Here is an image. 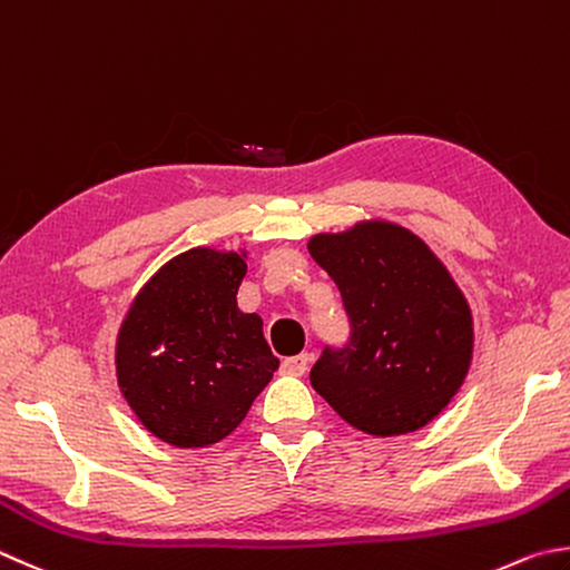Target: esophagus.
I'll use <instances>...</instances> for the list:
<instances>
[{
  "mask_svg": "<svg viewBox=\"0 0 570 570\" xmlns=\"http://www.w3.org/2000/svg\"><path fill=\"white\" fill-rule=\"evenodd\" d=\"M307 354H295V357H287L283 360V372L285 374H293V377H303L307 372Z\"/></svg>",
  "mask_w": 570,
  "mask_h": 570,
  "instance_id": "esophagus-1",
  "label": "esophagus"
}]
</instances>
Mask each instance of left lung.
<instances>
[{
	"label": "left lung",
	"instance_id": "8db88e82",
	"mask_svg": "<svg viewBox=\"0 0 570 570\" xmlns=\"http://www.w3.org/2000/svg\"><path fill=\"white\" fill-rule=\"evenodd\" d=\"M335 281L350 335L309 372L347 424L374 436L416 432L444 410L471 362V313L444 265L410 230L360 223L307 243Z\"/></svg>",
	"mask_w": 570,
	"mask_h": 570
}]
</instances>
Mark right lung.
<instances>
[{
  "label": "right lung",
  "instance_id": "add662e5",
  "mask_svg": "<svg viewBox=\"0 0 570 570\" xmlns=\"http://www.w3.org/2000/svg\"><path fill=\"white\" fill-rule=\"evenodd\" d=\"M238 253L196 248L146 283L118 332V386L148 432L180 449L238 426L281 367L263 320L240 313Z\"/></svg>",
  "mask_w": 570,
  "mask_h": 570
}]
</instances>
